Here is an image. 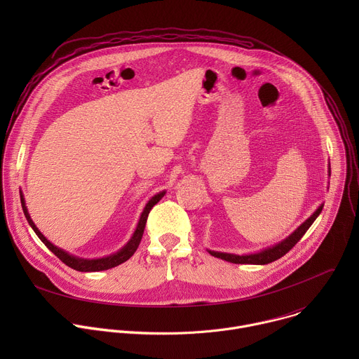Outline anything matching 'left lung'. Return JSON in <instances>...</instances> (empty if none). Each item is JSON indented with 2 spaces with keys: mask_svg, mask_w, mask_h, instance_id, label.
I'll list each match as a JSON object with an SVG mask.
<instances>
[{
  "mask_svg": "<svg viewBox=\"0 0 359 359\" xmlns=\"http://www.w3.org/2000/svg\"><path fill=\"white\" fill-rule=\"evenodd\" d=\"M321 210H323V206L318 208V210L309 220H305L288 238H285L284 241L278 243L277 245H274L271 248H266L257 254L236 255V254L217 252V251H209V252L217 259H222L224 262L234 263V264H269V263H273V262L281 259L284 254H287L301 240V237L306 233V230H309L311 227V224L316 222V219L318 217Z\"/></svg>",
  "mask_w": 359,
  "mask_h": 359,
  "instance_id": "left-lung-1",
  "label": "left lung"
}]
</instances>
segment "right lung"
<instances>
[{"instance_id": "right-lung-1", "label": "right lung", "mask_w": 359, "mask_h": 359, "mask_svg": "<svg viewBox=\"0 0 359 359\" xmlns=\"http://www.w3.org/2000/svg\"><path fill=\"white\" fill-rule=\"evenodd\" d=\"M163 194H165V191L156 194L155 197H151V198L149 200V203L146 204V208H144V210H143V213H142V216H140L139 224H137L136 231H135L133 237L130 238V241H129L121 251H118V252L109 255V257L97 259V260L76 259V257H74V255H69L68 252H65L64 250L55 247L54 244H50V243L41 234V231L36 229V226H35L34 222L31 220V217H29V215H28V210H27V208H25V201H24V197H22V196H21V204H22V210H24V215H25L27 222L29 223V226L32 227V230L35 231V234L41 238V241H42L50 251H53V252L57 255V257H58L64 264H67L68 267H71V269H74V270H76V271L89 273V271L109 270V269H112V267H116V266L125 263L126 260H129V259L132 257V255L135 254V251H136L137 247H139L140 240H142V236H143V230H144V226H146V220H147L149 212H150L151 208L155 206V204L163 197Z\"/></svg>"}]
</instances>
